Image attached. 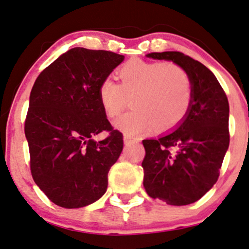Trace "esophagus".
Here are the masks:
<instances>
[{
    "instance_id": "esophagus-1",
    "label": "esophagus",
    "mask_w": 249,
    "mask_h": 249,
    "mask_svg": "<svg viewBox=\"0 0 249 249\" xmlns=\"http://www.w3.org/2000/svg\"><path fill=\"white\" fill-rule=\"evenodd\" d=\"M135 139L133 137H131V135H128V134H124V142L125 143H130V142H132V141H134Z\"/></svg>"
}]
</instances>
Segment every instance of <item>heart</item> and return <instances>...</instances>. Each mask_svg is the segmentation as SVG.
Segmentation results:
<instances>
[{
    "instance_id": "heart-1",
    "label": "heart",
    "mask_w": 249,
    "mask_h": 249,
    "mask_svg": "<svg viewBox=\"0 0 249 249\" xmlns=\"http://www.w3.org/2000/svg\"><path fill=\"white\" fill-rule=\"evenodd\" d=\"M119 84L110 78L101 81L97 97L105 115L115 118L126 108L130 111L115 122L125 133H140L176 126L186 116L193 88L187 71L171 61L147 62L132 59L117 71Z\"/></svg>"
}]
</instances>
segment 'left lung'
<instances>
[{"mask_svg":"<svg viewBox=\"0 0 249 249\" xmlns=\"http://www.w3.org/2000/svg\"><path fill=\"white\" fill-rule=\"evenodd\" d=\"M187 71L193 96L177 128L156 139L142 140L143 186L153 199L186 206L216 184L229 148V101L221 84L202 63L179 52L150 53Z\"/></svg>","mask_w":249,"mask_h":249,"instance_id":"left-lung-1","label":"left lung"}]
</instances>
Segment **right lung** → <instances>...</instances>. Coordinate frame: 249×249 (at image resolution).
I'll return each mask as SVG.
<instances>
[{
	"label": "right lung",
	"instance_id": "1",
	"mask_svg": "<svg viewBox=\"0 0 249 249\" xmlns=\"http://www.w3.org/2000/svg\"><path fill=\"white\" fill-rule=\"evenodd\" d=\"M124 61L107 50L72 48L39 74L30 95L25 135L31 174L47 197L63 208L95 202L123 150L97 97L101 81ZM109 132L101 142L92 139Z\"/></svg>",
	"mask_w": 249,
	"mask_h": 249
}]
</instances>
